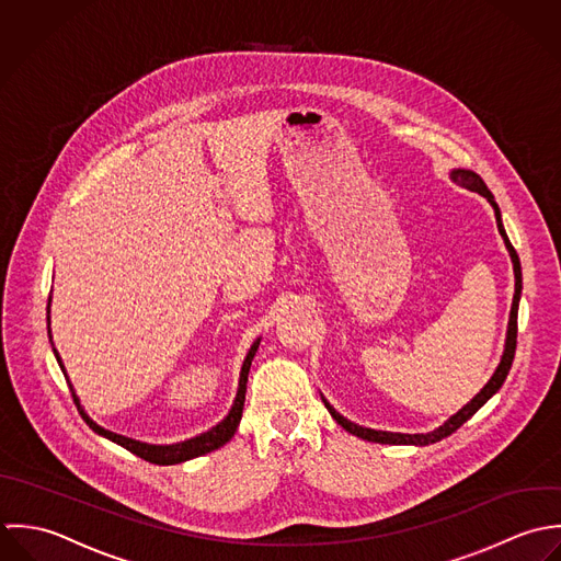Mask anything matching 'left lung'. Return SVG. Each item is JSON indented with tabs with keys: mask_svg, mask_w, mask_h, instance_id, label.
I'll return each instance as SVG.
<instances>
[{
	"mask_svg": "<svg viewBox=\"0 0 561 561\" xmlns=\"http://www.w3.org/2000/svg\"><path fill=\"white\" fill-rule=\"evenodd\" d=\"M457 186H461V188H468V191H472V193H479L481 197H485L488 199V204L492 206V210H494V217H496V227H499V233H501V238H503V242H505V247H507V253H510V257H512V264H514V279H516V284H514V301H512V310H510V323H507V336H505V348H503V355H501V362H499V366H496V370L492 373V377L488 379V383L461 408V410H457L453 416H448L447 421L440 425V427H436L434 432H427V434H399V432H381V430H370V427H362V425H357V423H351L348 419H344L340 412L334 410V405L323 397V403H325V408L330 410V414H332V419L336 421L337 425L344 430V432H348V434H353V436H357V438H362V440H368V443H379V445H414V447H427V445H434V443H438V440H443V438H447L450 436L453 432H457L481 405H485L488 403V399H492L499 390H501V386H503V381H505V377H507V373H510V368H512V362H514V353H516V334H518V304H520V295H523V271H520V260H518V253H516V249L512 247V242H510V238H507V233H505V227H503V219H501V210H499V206H496V202H494V195L490 193V188L485 186V182L474 173V171H468V169H453L450 171V175H448Z\"/></svg>",
	"mask_w": 561,
	"mask_h": 561,
	"instance_id": "8db88e82",
	"label": "left lung"
}]
</instances>
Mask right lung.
Here are the masks:
<instances>
[{"label":"right lung","mask_w":561,"mask_h":561,"mask_svg":"<svg viewBox=\"0 0 561 561\" xmlns=\"http://www.w3.org/2000/svg\"><path fill=\"white\" fill-rule=\"evenodd\" d=\"M49 310H51V297H49V304H47V334H49V340H51ZM260 340H262V337H255L253 344H251V348L247 351V357H244L242 368H240L238 390H236L233 403H231V408H229V412H227V416H225L224 421L217 423L215 427H210L208 432L195 436V438H188V440H182V443H173V445H149V443H140V440H134V438L114 434L111 430H104L102 425H98V423L87 414V410L82 408L80 397L76 394V388L71 386L69 375H67V370H65L62 357H60V353H58L56 346H54V340H51V348H54V355H56V359H58V364H60V368H62V373H65V377H67V381H69L73 401H76V405H78L82 419L87 421V425H89L95 434H100V436L113 440L114 445L127 448L129 453L142 457V459H147V461H151V463L171 466V463H182V461H188V459H193V457H199V455H206V453H210V450H217V448L224 447V445H227V443L231 440V436L236 434L238 423H240V419H242V405H244V392H247V377H249L251 359H253V355H255V351H257V346H260Z\"/></svg>","instance_id":"add662e5"}]
</instances>
